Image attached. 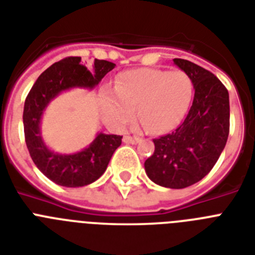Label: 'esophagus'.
<instances>
[{
	"label": "esophagus",
	"mask_w": 255,
	"mask_h": 255,
	"mask_svg": "<svg viewBox=\"0 0 255 255\" xmlns=\"http://www.w3.org/2000/svg\"><path fill=\"white\" fill-rule=\"evenodd\" d=\"M123 140L125 143H131V144H135V143L140 142L139 136H130V135H125L123 138Z\"/></svg>",
	"instance_id": "esophagus-1"
}]
</instances>
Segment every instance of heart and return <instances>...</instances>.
Segmentation results:
<instances>
[{
  "label": "heart",
  "instance_id": "1",
  "mask_svg": "<svg viewBox=\"0 0 255 255\" xmlns=\"http://www.w3.org/2000/svg\"><path fill=\"white\" fill-rule=\"evenodd\" d=\"M194 96L193 79L185 71L142 67L117 77L115 91L103 90L100 108L105 123L123 130L135 117L151 132L163 134L182 121Z\"/></svg>",
  "mask_w": 255,
  "mask_h": 255
}]
</instances>
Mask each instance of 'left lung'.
<instances>
[{"mask_svg": "<svg viewBox=\"0 0 255 255\" xmlns=\"http://www.w3.org/2000/svg\"><path fill=\"white\" fill-rule=\"evenodd\" d=\"M174 65L194 83V100L186 119L174 131L153 139L155 151L144 161L152 182L184 189L205 177L226 147L229 134V95L215 75L188 60Z\"/></svg>", "mask_w": 255, "mask_h": 255, "instance_id": "8db88e82", "label": "left lung"}]
</instances>
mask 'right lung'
I'll list each match as a JSON object with an SVG mask.
<instances>
[{
	"label": "right lung",
	"instance_id": "1",
	"mask_svg": "<svg viewBox=\"0 0 255 255\" xmlns=\"http://www.w3.org/2000/svg\"><path fill=\"white\" fill-rule=\"evenodd\" d=\"M113 62L95 60L91 67L81 65V57H67L53 64L40 75L27 95L23 126L28 152L39 170L57 185L79 188L92 184L108 167L123 136L98 132L90 146L74 153L50 150L41 136V117L49 103L71 88L92 90L115 69Z\"/></svg>",
	"mask_w": 255,
	"mask_h": 255
}]
</instances>
